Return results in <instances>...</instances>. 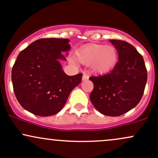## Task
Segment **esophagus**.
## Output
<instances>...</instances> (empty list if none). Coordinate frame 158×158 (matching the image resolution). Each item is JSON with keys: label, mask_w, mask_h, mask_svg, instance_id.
Here are the masks:
<instances>
[{"label": "esophagus", "mask_w": 158, "mask_h": 158, "mask_svg": "<svg viewBox=\"0 0 158 158\" xmlns=\"http://www.w3.org/2000/svg\"><path fill=\"white\" fill-rule=\"evenodd\" d=\"M89 76H88L87 74H83V76H82V81H85V80H87V79H89Z\"/></svg>", "instance_id": "1"}]
</instances>
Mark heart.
Masks as SVG:
<instances>
[{"label": "heart", "instance_id": "obj_1", "mask_svg": "<svg viewBox=\"0 0 158 158\" xmlns=\"http://www.w3.org/2000/svg\"><path fill=\"white\" fill-rule=\"evenodd\" d=\"M75 60L83 65H90L95 73H106L118 61V51L113 46L90 44L81 47L75 53Z\"/></svg>", "mask_w": 158, "mask_h": 158}]
</instances>
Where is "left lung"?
I'll use <instances>...</instances> for the list:
<instances>
[{
    "instance_id": "1",
    "label": "left lung",
    "mask_w": 158,
    "mask_h": 158,
    "mask_svg": "<svg viewBox=\"0 0 158 158\" xmlns=\"http://www.w3.org/2000/svg\"><path fill=\"white\" fill-rule=\"evenodd\" d=\"M110 41L118 51L119 60L108 73L89 78L94 84L90 100L101 114L118 117L139 104L148 73L143 57L134 46L121 40Z\"/></svg>"
}]
</instances>
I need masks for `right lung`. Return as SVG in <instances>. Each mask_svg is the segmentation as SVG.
Segmentation results:
<instances>
[{"instance_id":"1","label":"right lung","mask_w":158,"mask_h":158,"mask_svg":"<svg viewBox=\"0 0 158 158\" xmlns=\"http://www.w3.org/2000/svg\"><path fill=\"white\" fill-rule=\"evenodd\" d=\"M67 39H41L23 50L12 69L16 99L24 109L48 117L61 110L69 93L81 82L82 73L67 76L59 62L69 51Z\"/></svg>"}]
</instances>
